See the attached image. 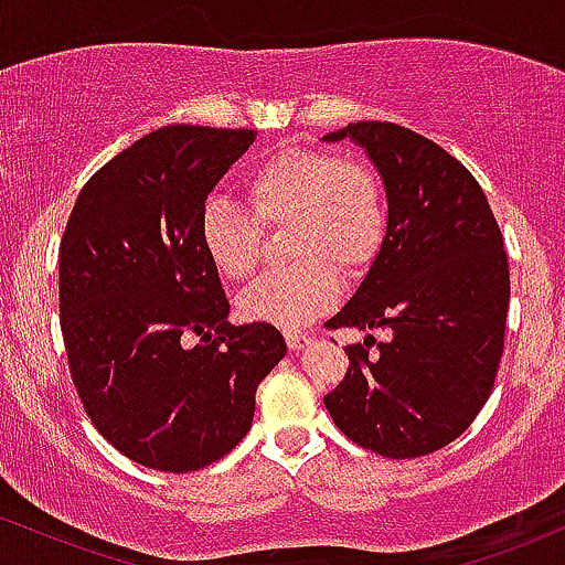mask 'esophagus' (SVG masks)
<instances>
[{
	"label": "esophagus",
	"mask_w": 565,
	"mask_h": 565,
	"mask_svg": "<svg viewBox=\"0 0 565 565\" xmlns=\"http://www.w3.org/2000/svg\"><path fill=\"white\" fill-rule=\"evenodd\" d=\"M285 341H288V350L290 352H299V350H303V347L309 344V341H312V335H307V333H285Z\"/></svg>",
	"instance_id": "34e87169"
}]
</instances>
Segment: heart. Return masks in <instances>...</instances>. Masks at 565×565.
<instances>
[{"instance_id": "b5f03b06", "label": "heart", "mask_w": 565, "mask_h": 565, "mask_svg": "<svg viewBox=\"0 0 565 565\" xmlns=\"http://www.w3.org/2000/svg\"><path fill=\"white\" fill-rule=\"evenodd\" d=\"M248 213L237 202L211 198L198 234L207 262L226 280H248L262 256V226H282L294 266L271 271L239 296L250 322L296 331L333 307L339 271L363 275L386 234V198L379 175L350 157L326 149L285 146L245 179Z\"/></svg>"}]
</instances>
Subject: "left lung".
Here are the masks:
<instances>
[{
  "mask_svg": "<svg viewBox=\"0 0 565 565\" xmlns=\"http://www.w3.org/2000/svg\"><path fill=\"white\" fill-rule=\"evenodd\" d=\"M365 149L386 192L379 256L328 328H382L344 347L326 395L335 427L386 459L456 440L480 414L504 352L510 269L483 189L446 149L395 122H352L322 141Z\"/></svg>",
  "mask_w": 565,
  "mask_h": 565,
  "instance_id": "8db88e82",
  "label": "left lung"
}]
</instances>
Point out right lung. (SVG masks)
<instances>
[{"mask_svg":"<svg viewBox=\"0 0 565 565\" xmlns=\"http://www.w3.org/2000/svg\"><path fill=\"white\" fill-rule=\"evenodd\" d=\"M256 130L168 125L82 186L61 239V331L100 435L138 465L194 472L248 435L256 390L288 352L232 326L198 218ZM189 338H200L189 348Z\"/></svg>","mask_w":565,"mask_h":565,"instance_id":"obj_1","label":"right lung"}]
</instances>
